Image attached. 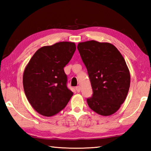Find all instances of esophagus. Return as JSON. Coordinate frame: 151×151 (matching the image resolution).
<instances>
[{
  "instance_id": "obj_1",
  "label": "esophagus",
  "mask_w": 151,
  "mask_h": 151,
  "mask_svg": "<svg viewBox=\"0 0 151 151\" xmlns=\"http://www.w3.org/2000/svg\"><path fill=\"white\" fill-rule=\"evenodd\" d=\"M76 91H77V93H80L81 92V87L79 86H76Z\"/></svg>"
}]
</instances>
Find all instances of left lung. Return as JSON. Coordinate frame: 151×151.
I'll use <instances>...</instances> for the list:
<instances>
[{
	"label": "left lung",
	"mask_w": 151,
	"mask_h": 151,
	"mask_svg": "<svg viewBox=\"0 0 151 151\" xmlns=\"http://www.w3.org/2000/svg\"><path fill=\"white\" fill-rule=\"evenodd\" d=\"M77 48L88 70L93 96L88 106L102 116L115 113L129 93L131 75L119 50L109 42H79Z\"/></svg>",
	"instance_id": "left-lung-1"
}]
</instances>
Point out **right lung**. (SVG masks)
<instances>
[{"mask_svg":"<svg viewBox=\"0 0 151 151\" xmlns=\"http://www.w3.org/2000/svg\"><path fill=\"white\" fill-rule=\"evenodd\" d=\"M76 50L75 42L63 41L40 48L24 68L25 95L38 113L52 116L65 108L73 93L66 86L64 67Z\"/></svg>","mask_w":151,"mask_h":151,"instance_id":"add662e5","label":"right lung"}]
</instances>
